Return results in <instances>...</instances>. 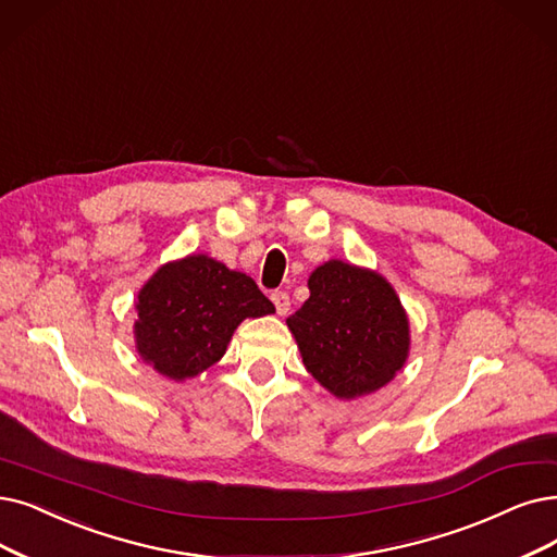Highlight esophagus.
Instances as JSON below:
<instances>
[{"mask_svg":"<svg viewBox=\"0 0 557 557\" xmlns=\"http://www.w3.org/2000/svg\"><path fill=\"white\" fill-rule=\"evenodd\" d=\"M272 301L276 306L278 315H287V310H290V295H287L285 290H276V293H272Z\"/></svg>","mask_w":557,"mask_h":557,"instance_id":"obj_1","label":"esophagus"}]
</instances>
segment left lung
Masks as SVG:
<instances>
[{
	"label": "left lung",
	"instance_id": "8db88e82",
	"mask_svg": "<svg viewBox=\"0 0 557 557\" xmlns=\"http://www.w3.org/2000/svg\"><path fill=\"white\" fill-rule=\"evenodd\" d=\"M287 329L306 370L338 399L384 388L409 359V315L395 287L368 267L326 260Z\"/></svg>",
	"mask_w": 557,
	"mask_h": 557
}]
</instances>
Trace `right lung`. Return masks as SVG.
I'll use <instances>...</instances> for the list:
<instances>
[{"mask_svg": "<svg viewBox=\"0 0 557 557\" xmlns=\"http://www.w3.org/2000/svg\"><path fill=\"white\" fill-rule=\"evenodd\" d=\"M135 345L144 363L173 382L214 366L247 318L274 313L251 276L206 253L162 264L135 301Z\"/></svg>", "mask_w": 557, "mask_h": 557, "instance_id": "add662e5", "label": "right lung"}]
</instances>
